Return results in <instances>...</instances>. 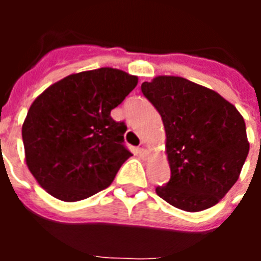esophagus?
Returning a JSON list of instances; mask_svg holds the SVG:
<instances>
[{
    "mask_svg": "<svg viewBox=\"0 0 261 261\" xmlns=\"http://www.w3.org/2000/svg\"><path fill=\"white\" fill-rule=\"evenodd\" d=\"M137 153H138V155L141 156L142 159H146L147 156H149V151H147L145 147H138Z\"/></svg>",
    "mask_w": 261,
    "mask_h": 261,
    "instance_id": "esophagus-1",
    "label": "esophagus"
}]
</instances>
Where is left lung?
<instances>
[{
  "label": "left lung",
  "mask_w": 261,
  "mask_h": 261,
  "mask_svg": "<svg viewBox=\"0 0 261 261\" xmlns=\"http://www.w3.org/2000/svg\"><path fill=\"white\" fill-rule=\"evenodd\" d=\"M162 116L171 177L156 195L186 212H201L237 183L250 142L243 116L214 90L175 75L141 85Z\"/></svg>",
  "instance_id": "obj_1"
}]
</instances>
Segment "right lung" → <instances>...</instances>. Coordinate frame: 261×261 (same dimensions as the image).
Here are the masks:
<instances>
[{
  "label": "right lung",
  "mask_w": 261,
  "mask_h": 261,
  "mask_svg": "<svg viewBox=\"0 0 261 261\" xmlns=\"http://www.w3.org/2000/svg\"><path fill=\"white\" fill-rule=\"evenodd\" d=\"M137 84L136 75L100 68L62 78L32 102L22 138L27 167L41 188L74 202L114 181L132 154L123 145L126 125L111 111Z\"/></svg>",
  "instance_id": "1"
}]
</instances>
